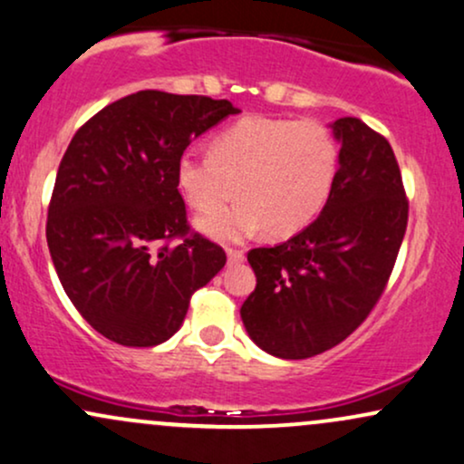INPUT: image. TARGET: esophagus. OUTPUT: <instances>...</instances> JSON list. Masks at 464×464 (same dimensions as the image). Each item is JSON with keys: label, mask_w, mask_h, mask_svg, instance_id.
<instances>
[{"label": "esophagus", "mask_w": 464, "mask_h": 464, "mask_svg": "<svg viewBox=\"0 0 464 464\" xmlns=\"http://www.w3.org/2000/svg\"><path fill=\"white\" fill-rule=\"evenodd\" d=\"M245 260V252L243 249H234V247H227V263L230 265H238Z\"/></svg>", "instance_id": "obj_1"}]
</instances>
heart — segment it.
<instances>
[{
	"mask_svg": "<svg viewBox=\"0 0 464 464\" xmlns=\"http://www.w3.org/2000/svg\"><path fill=\"white\" fill-rule=\"evenodd\" d=\"M339 145L317 119L243 117L212 136L208 154L179 156L176 179L206 217L201 230L221 241H243L266 227L291 237L319 215L334 187Z\"/></svg>",
	"mask_w": 464,
	"mask_h": 464,
	"instance_id": "heart-1",
	"label": "heart"
}]
</instances>
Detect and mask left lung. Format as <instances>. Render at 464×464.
<instances>
[{
  "instance_id": "obj_1",
  "label": "left lung",
  "mask_w": 464,
  "mask_h": 464,
  "mask_svg": "<svg viewBox=\"0 0 464 464\" xmlns=\"http://www.w3.org/2000/svg\"><path fill=\"white\" fill-rule=\"evenodd\" d=\"M339 169L325 208L306 230L247 260L256 288L241 306L247 334L286 361L345 341L382 297L408 226L393 147L356 117L336 119Z\"/></svg>"
}]
</instances>
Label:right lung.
<instances>
[{"instance_id":"right-lung-1","label":"right lung","mask_w":464,"mask_h":464,"mask_svg":"<svg viewBox=\"0 0 464 464\" xmlns=\"http://www.w3.org/2000/svg\"><path fill=\"white\" fill-rule=\"evenodd\" d=\"M238 111L227 100L139 91L92 114L60 160L47 247L64 293L102 336L154 347L179 330L190 297L226 265L188 226L179 156Z\"/></svg>"}]
</instances>
